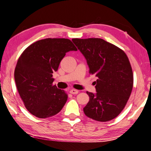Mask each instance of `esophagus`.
<instances>
[{"label":"esophagus","instance_id":"esophagus-1","mask_svg":"<svg viewBox=\"0 0 151 151\" xmlns=\"http://www.w3.org/2000/svg\"><path fill=\"white\" fill-rule=\"evenodd\" d=\"M70 93L72 94H77L78 93V91L77 90H75V89H72L70 90Z\"/></svg>","mask_w":151,"mask_h":151}]
</instances>
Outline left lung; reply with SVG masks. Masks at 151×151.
Masks as SVG:
<instances>
[{
	"label": "left lung",
	"instance_id": "8db88e82",
	"mask_svg": "<svg viewBox=\"0 0 151 151\" xmlns=\"http://www.w3.org/2000/svg\"><path fill=\"white\" fill-rule=\"evenodd\" d=\"M86 59L89 73L97 78L96 94L86 92L89 102L85 115L98 122H108L121 113L129 98L133 74L122 49L100 38L72 40Z\"/></svg>",
	"mask_w": 151,
	"mask_h": 151
}]
</instances>
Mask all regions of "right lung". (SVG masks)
I'll return each mask as SVG.
<instances>
[{"label":"right lung","mask_w":151,"mask_h":151,"mask_svg":"<svg viewBox=\"0 0 151 151\" xmlns=\"http://www.w3.org/2000/svg\"><path fill=\"white\" fill-rule=\"evenodd\" d=\"M77 51L70 40L46 38L33 43L19 57L14 70L16 85L26 108L38 118L61 110L68 95L53 85V73L68 51Z\"/></svg>","instance_id":"right-lung-1"}]
</instances>
